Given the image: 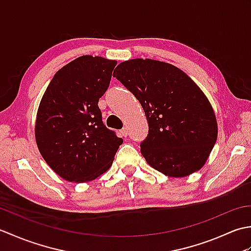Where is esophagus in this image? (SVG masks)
<instances>
[{
  "instance_id": "1",
  "label": "esophagus",
  "mask_w": 251,
  "mask_h": 251,
  "mask_svg": "<svg viewBox=\"0 0 251 251\" xmlns=\"http://www.w3.org/2000/svg\"><path fill=\"white\" fill-rule=\"evenodd\" d=\"M121 135L124 138L128 136V130H127V128H125V127H124V128L121 129Z\"/></svg>"
}]
</instances>
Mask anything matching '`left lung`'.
Masks as SVG:
<instances>
[{
  "label": "left lung",
  "mask_w": 251,
  "mask_h": 251,
  "mask_svg": "<svg viewBox=\"0 0 251 251\" xmlns=\"http://www.w3.org/2000/svg\"><path fill=\"white\" fill-rule=\"evenodd\" d=\"M113 76L145 110L149 135L141 154L151 167L182 178L204 166L218 123L209 100L188 74L167 62L136 58L121 62Z\"/></svg>",
  "instance_id": "left-lung-1"
}]
</instances>
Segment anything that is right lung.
<instances>
[{"label":"right lung","mask_w":251,"mask_h":251,"mask_svg":"<svg viewBox=\"0 0 251 251\" xmlns=\"http://www.w3.org/2000/svg\"><path fill=\"white\" fill-rule=\"evenodd\" d=\"M116 60L90 55L63 66L37 109L35 141L41 155L67 181L84 183L108 170L123 139L108 129L98 106Z\"/></svg>","instance_id":"right-lung-1"}]
</instances>
